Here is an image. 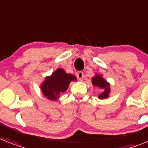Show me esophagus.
Here are the masks:
<instances>
[{"label":"esophagus","mask_w":148,"mask_h":148,"mask_svg":"<svg viewBox=\"0 0 148 148\" xmlns=\"http://www.w3.org/2000/svg\"><path fill=\"white\" fill-rule=\"evenodd\" d=\"M77 79L79 80H82L84 77V73H83V72H81V71L78 72L77 74Z\"/></svg>","instance_id":"1"}]
</instances>
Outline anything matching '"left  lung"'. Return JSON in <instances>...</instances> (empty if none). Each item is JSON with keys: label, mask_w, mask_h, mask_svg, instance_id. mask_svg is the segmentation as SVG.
<instances>
[{"label": "left lung", "mask_w": 148, "mask_h": 148, "mask_svg": "<svg viewBox=\"0 0 148 148\" xmlns=\"http://www.w3.org/2000/svg\"><path fill=\"white\" fill-rule=\"evenodd\" d=\"M92 84L95 87L103 89L102 92L99 95V99H108L109 97V94L110 92V84L105 80L100 74H95V76L92 78Z\"/></svg>", "instance_id": "1"}]
</instances>
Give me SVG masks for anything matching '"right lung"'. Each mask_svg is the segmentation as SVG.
<instances>
[{"label":"right lung","instance_id":"right-lung-1","mask_svg":"<svg viewBox=\"0 0 148 148\" xmlns=\"http://www.w3.org/2000/svg\"><path fill=\"white\" fill-rule=\"evenodd\" d=\"M76 80L74 75L67 74L62 68H57L50 76L46 77L40 85V89L47 99L56 101L61 94L68 89L71 82Z\"/></svg>","mask_w":148,"mask_h":148}]
</instances>
